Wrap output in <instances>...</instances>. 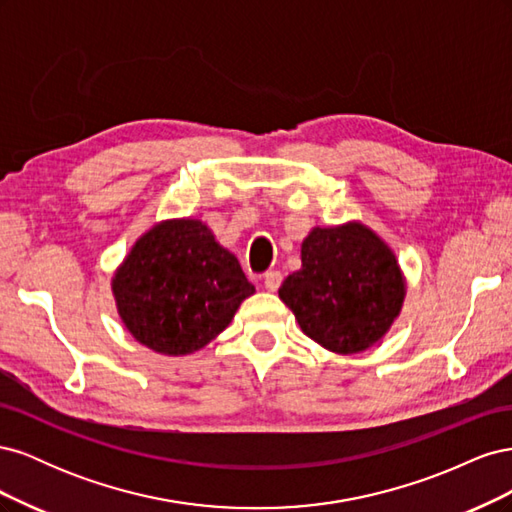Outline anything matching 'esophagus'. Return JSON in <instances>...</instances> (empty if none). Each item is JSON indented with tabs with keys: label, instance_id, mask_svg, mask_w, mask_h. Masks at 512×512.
Here are the masks:
<instances>
[{
	"label": "esophagus",
	"instance_id": "obj_1",
	"mask_svg": "<svg viewBox=\"0 0 512 512\" xmlns=\"http://www.w3.org/2000/svg\"><path fill=\"white\" fill-rule=\"evenodd\" d=\"M280 286H282V273L280 271H267L265 273V288L269 292H275Z\"/></svg>",
	"mask_w": 512,
	"mask_h": 512
}]
</instances>
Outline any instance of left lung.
Instances as JSON below:
<instances>
[{
    "mask_svg": "<svg viewBox=\"0 0 512 512\" xmlns=\"http://www.w3.org/2000/svg\"><path fill=\"white\" fill-rule=\"evenodd\" d=\"M301 260L280 299L307 337L331 352L354 354L389 331L406 288L393 252L374 232L361 224L314 228Z\"/></svg>",
    "mask_w": 512,
    "mask_h": 512,
    "instance_id": "obj_1",
    "label": "left lung"
}]
</instances>
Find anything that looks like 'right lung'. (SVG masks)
I'll return each instance as SVG.
<instances>
[{
  "mask_svg": "<svg viewBox=\"0 0 512 512\" xmlns=\"http://www.w3.org/2000/svg\"><path fill=\"white\" fill-rule=\"evenodd\" d=\"M113 292L119 316L138 342L179 356L222 333L254 286L205 224L177 220L136 241Z\"/></svg>",
  "mask_w": 512,
  "mask_h": 512,
  "instance_id": "add662e5",
  "label": "right lung"
}]
</instances>
